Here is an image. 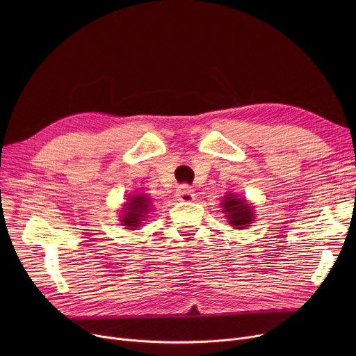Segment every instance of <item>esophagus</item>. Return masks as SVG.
Segmentation results:
<instances>
[{"label":"esophagus","instance_id":"esophagus-1","mask_svg":"<svg viewBox=\"0 0 356 356\" xmlns=\"http://www.w3.org/2000/svg\"><path fill=\"white\" fill-rule=\"evenodd\" d=\"M195 192L188 184H181L176 191V199L180 202H192L195 200Z\"/></svg>","mask_w":356,"mask_h":356}]
</instances>
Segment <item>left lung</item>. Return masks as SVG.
Masks as SVG:
<instances>
[{
  "instance_id": "8db88e82",
  "label": "left lung",
  "mask_w": 356,
  "mask_h": 356,
  "mask_svg": "<svg viewBox=\"0 0 356 356\" xmlns=\"http://www.w3.org/2000/svg\"><path fill=\"white\" fill-rule=\"evenodd\" d=\"M222 207L226 211V218L234 229L246 227L253 219V210L243 199H238L234 195H226L222 203Z\"/></svg>"
}]
</instances>
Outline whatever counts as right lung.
I'll list each match as a JSON object with an SVG mask.
<instances>
[{"label": "right lung", "mask_w": 356, "mask_h": 356, "mask_svg": "<svg viewBox=\"0 0 356 356\" xmlns=\"http://www.w3.org/2000/svg\"><path fill=\"white\" fill-rule=\"evenodd\" d=\"M150 210V200L145 195H137L129 199L126 203V209L123 213V226H129L127 229L138 227L141 223V218L146 216V213Z\"/></svg>", "instance_id": "1"}]
</instances>
